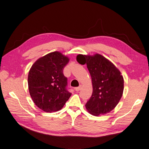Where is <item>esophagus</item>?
<instances>
[{"mask_svg":"<svg viewBox=\"0 0 149 149\" xmlns=\"http://www.w3.org/2000/svg\"><path fill=\"white\" fill-rule=\"evenodd\" d=\"M81 86H79V87H76V88H74V90L76 91H79V90L81 89Z\"/></svg>","mask_w":149,"mask_h":149,"instance_id":"1","label":"esophagus"}]
</instances>
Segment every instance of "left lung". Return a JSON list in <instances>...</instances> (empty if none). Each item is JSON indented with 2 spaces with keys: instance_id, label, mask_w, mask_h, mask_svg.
Segmentation results:
<instances>
[{
  "instance_id": "left-lung-1",
  "label": "left lung",
  "mask_w": 149,
  "mask_h": 149,
  "mask_svg": "<svg viewBox=\"0 0 149 149\" xmlns=\"http://www.w3.org/2000/svg\"><path fill=\"white\" fill-rule=\"evenodd\" d=\"M76 60L86 63L91 76L93 93L86 104L89 114L98 116L109 113L118 105L123 94L124 78L112 63L99 53L78 55Z\"/></svg>"
}]
</instances>
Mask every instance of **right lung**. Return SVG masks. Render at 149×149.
Masks as SVG:
<instances>
[{"mask_svg": "<svg viewBox=\"0 0 149 149\" xmlns=\"http://www.w3.org/2000/svg\"><path fill=\"white\" fill-rule=\"evenodd\" d=\"M70 58L53 52L36 61L28 75L30 95L40 109L47 112L61 110L71 95L67 91V78L63 69Z\"/></svg>", "mask_w": 149, "mask_h": 149, "instance_id": "1", "label": "right lung"}]
</instances>
